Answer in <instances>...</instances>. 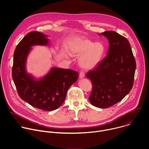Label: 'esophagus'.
<instances>
[{"instance_id": "obj_1", "label": "esophagus", "mask_w": 149, "mask_h": 149, "mask_svg": "<svg viewBox=\"0 0 149 149\" xmlns=\"http://www.w3.org/2000/svg\"><path fill=\"white\" fill-rule=\"evenodd\" d=\"M84 77H85V74H84V72H82V71H81V72L79 73V78H80V79H82V78H84Z\"/></svg>"}]
</instances>
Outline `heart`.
<instances>
[{
    "label": "heart",
    "mask_w": 149,
    "mask_h": 149,
    "mask_svg": "<svg viewBox=\"0 0 149 149\" xmlns=\"http://www.w3.org/2000/svg\"><path fill=\"white\" fill-rule=\"evenodd\" d=\"M71 54L79 56V64L85 70L95 68L101 61L105 52V47L100 42L95 43L87 39H79L72 44Z\"/></svg>",
    "instance_id": "b5f03b06"
}]
</instances>
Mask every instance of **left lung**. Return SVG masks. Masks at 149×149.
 I'll return each instance as SVG.
<instances>
[{"mask_svg":"<svg viewBox=\"0 0 149 149\" xmlns=\"http://www.w3.org/2000/svg\"><path fill=\"white\" fill-rule=\"evenodd\" d=\"M109 42V51L98 66L87 74L93 85L89 100L95 107L108 108L120 101L131 91L136 68L130 44L114 31L101 34Z\"/></svg>","mask_w":149,"mask_h":149,"instance_id":"left-lung-1","label":"left lung"}]
</instances>
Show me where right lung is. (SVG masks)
<instances>
[{
  "label": "right lung",
  "mask_w": 149,
  "mask_h": 149,
  "mask_svg": "<svg viewBox=\"0 0 149 149\" xmlns=\"http://www.w3.org/2000/svg\"><path fill=\"white\" fill-rule=\"evenodd\" d=\"M48 37L41 32H31L19 42L13 55L12 78L21 99L35 108L52 111L64 102L68 90L78 79V73L52 67L43 77L36 78L27 72L26 61L32 47L48 46Z\"/></svg>",
  "instance_id": "1"
}]
</instances>
